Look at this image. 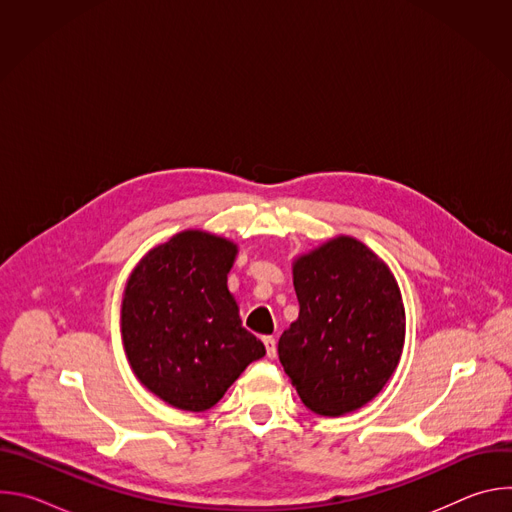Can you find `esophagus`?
Returning a JSON list of instances; mask_svg holds the SVG:
<instances>
[{
  "mask_svg": "<svg viewBox=\"0 0 512 512\" xmlns=\"http://www.w3.org/2000/svg\"><path fill=\"white\" fill-rule=\"evenodd\" d=\"M263 344H265L267 356L275 358V354H277V340L273 336H263Z\"/></svg>",
  "mask_w": 512,
  "mask_h": 512,
  "instance_id": "obj_1",
  "label": "esophagus"
}]
</instances>
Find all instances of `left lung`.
<instances>
[{
  "label": "left lung",
  "mask_w": 512,
  "mask_h": 512,
  "mask_svg": "<svg viewBox=\"0 0 512 512\" xmlns=\"http://www.w3.org/2000/svg\"><path fill=\"white\" fill-rule=\"evenodd\" d=\"M300 316L279 338L283 371L318 415L369 403L395 373L405 338L399 287L360 241L338 237L294 263Z\"/></svg>",
  "instance_id": "1"
}]
</instances>
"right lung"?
Here are the masks:
<instances>
[{
    "mask_svg": "<svg viewBox=\"0 0 512 512\" xmlns=\"http://www.w3.org/2000/svg\"><path fill=\"white\" fill-rule=\"evenodd\" d=\"M235 255L227 239L184 231L145 255L127 281L121 334L129 364L176 409H210L265 354L227 287Z\"/></svg>",
    "mask_w": 512,
    "mask_h": 512,
    "instance_id": "1",
    "label": "right lung"
}]
</instances>
